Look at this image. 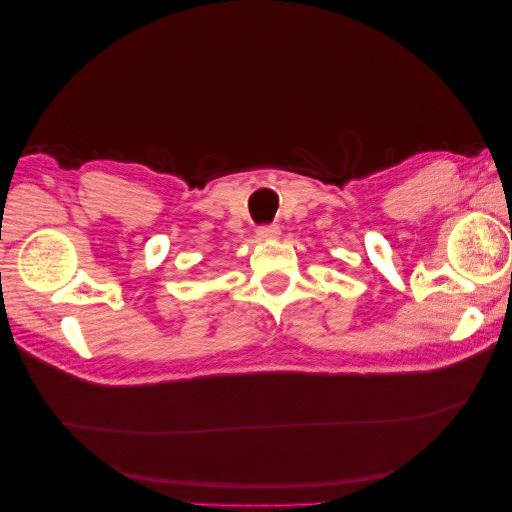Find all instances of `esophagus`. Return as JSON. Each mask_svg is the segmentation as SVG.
Instances as JSON below:
<instances>
[{
  "label": "esophagus",
  "mask_w": 512,
  "mask_h": 512,
  "mask_svg": "<svg viewBox=\"0 0 512 512\" xmlns=\"http://www.w3.org/2000/svg\"><path fill=\"white\" fill-rule=\"evenodd\" d=\"M258 239H277L280 237V226L277 224H262L256 228Z\"/></svg>",
  "instance_id": "1"
}]
</instances>
